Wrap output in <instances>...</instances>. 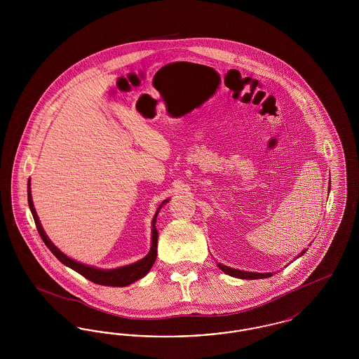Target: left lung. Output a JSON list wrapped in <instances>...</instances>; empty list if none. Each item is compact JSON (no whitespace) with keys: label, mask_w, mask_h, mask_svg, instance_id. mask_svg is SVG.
Masks as SVG:
<instances>
[{"label":"left lung","mask_w":359,"mask_h":359,"mask_svg":"<svg viewBox=\"0 0 359 359\" xmlns=\"http://www.w3.org/2000/svg\"><path fill=\"white\" fill-rule=\"evenodd\" d=\"M331 186V183H330ZM306 253V250H303L299 256L296 258H299L300 256H303ZM218 268L229 276H233V277H237V278H245V280H257V278H266V277H272L273 273H255V272H246V271H238V269H233V268H229L226 265L222 264H218Z\"/></svg>","instance_id":"8db88e82"}]
</instances>
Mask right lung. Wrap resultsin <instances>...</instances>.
I'll return each mask as SVG.
<instances>
[{
  "label": "right lung",
  "mask_w": 359,
  "mask_h": 359,
  "mask_svg": "<svg viewBox=\"0 0 359 359\" xmlns=\"http://www.w3.org/2000/svg\"><path fill=\"white\" fill-rule=\"evenodd\" d=\"M168 201L170 199L164 201L160 205V207L157 208L156 214H154V221H152V243H151V250H149V253L147 256L141 258L140 261H137L135 264H130V265H126V266H121V268H117V269H98V268L88 266V265L81 264V262L69 258L65 253H62L52 243L51 239L47 237L46 231L43 230L41 223L39 221V217L36 214L34 202H32V196H31V180H28V205H29L31 212L34 215L37 231H39L41 239L44 241L46 246L51 250L52 255L56 257L62 264H65L66 266H69L71 269H74L75 272L82 274L85 278L95 283V284L107 285V287H126V285L135 283L137 280L142 278L145 274L151 271V268L154 266V261H156V257H157V237H158V233L156 230V218H157V214H158V210L161 208V205L167 203Z\"/></svg>",
  "instance_id": "obj_1"
}]
</instances>
